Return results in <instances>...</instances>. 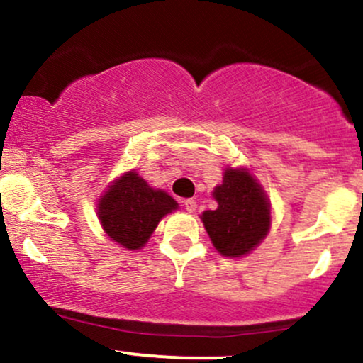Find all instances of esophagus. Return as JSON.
Wrapping results in <instances>:
<instances>
[{"instance_id": "obj_1", "label": "esophagus", "mask_w": 363, "mask_h": 363, "mask_svg": "<svg viewBox=\"0 0 363 363\" xmlns=\"http://www.w3.org/2000/svg\"><path fill=\"white\" fill-rule=\"evenodd\" d=\"M184 206H186V211H187V213H194L196 208H198V203H196L194 199H186V201H184Z\"/></svg>"}]
</instances>
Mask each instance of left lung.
I'll use <instances>...</instances> for the list:
<instances>
[{"label": "left lung", "instance_id": "8db88e82", "mask_svg": "<svg viewBox=\"0 0 363 363\" xmlns=\"http://www.w3.org/2000/svg\"><path fill=\"white\" fill-rule=\"evenodd\" d=\"M211 196L218 206L203 211L201 222L216 251L225 257L254 251L272 227V203L251 170L227 167Z\"/></svg>", "mask_w": 363, "mask_h": 363}]
</instances>
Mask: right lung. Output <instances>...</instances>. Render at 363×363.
Wrapping results in <instances>:
<instances>
[{
	"mask_svg": "<svg viewBox=\"0 0 363 363\" xmlns=\"http://www.w3.org/2000/svg\"><path fill=\"white\" fill-rule=\"evenodd\" d=\"M177 208L172 196L150 186L136 170H128L104 191L97 216L111 240L136 251L148 242L158 222Z\"/></svg>",
	"mask_w": 363,
	"mask_h": 363,
	"instance_id": "add662e5",
	"label": "right lung"
}]
</instances>
